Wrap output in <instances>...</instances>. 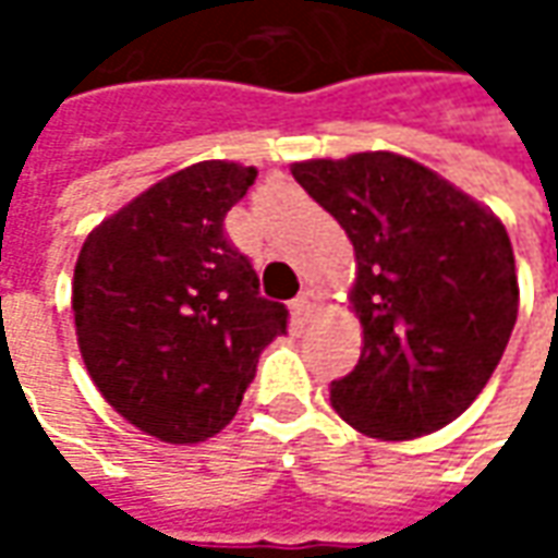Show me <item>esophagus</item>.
<instances>
[{
    "instance_id": "1",
    "label": "esophagus",
    "mask_w": 558,
    "mask_h": 558,
    "mask_svg": "<svg viewBox=\"0 0 558 558\" xmlns=\"http://www.w3.org/2000/svg\"><path fill=\"white\" fill-rule=\"evenodd\" d=\"M291 311H294V316H298L301 323H307L313 313L319 311V294H316V291H311V289L301 291V294H298V298L291 301Z\"/></svg>"
}]
</instances>
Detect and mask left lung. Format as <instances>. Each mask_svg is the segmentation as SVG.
Masks as SVG:
<instances>
[{"mask_svg": "<svg viewBox=\"0 0 558 558\" xmlns=\"http://www.w3.org/2000/svg\"><path fill=\"white\" fill-rule=\"evenodd\" d=\"M291 177L354 242L363 351L332 381L335 413L385 440L450 425L482 395L519 316L504 223L395 151L291 163Z\"/></svg>", "mask_w": 558, "mask_h": 558, "instance_id": "1", "label": "left lung"}]
</instances>
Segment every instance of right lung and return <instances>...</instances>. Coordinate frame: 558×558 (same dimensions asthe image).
I'll use <instances>...</instances> for the list:
<instances>
[{
    "label": "right lung",
    "mask_w": 558,
    "mask_h": 558,
    "mask_svg": "<svg viewBox=\"0 0 558 558\" xmlns=\"http://www.w3.org/2000/svg\"><path fill=\"white\" fill-rule=\"evenodd\" d=\"M254 167L202 161L155 183L86 235L74 269V326L101 397L140 432L198 444L226 428L260 351L289 311L226 235Z\"/></svg>",
    "instance_id": "right-lung-1"
}]
</instances>
